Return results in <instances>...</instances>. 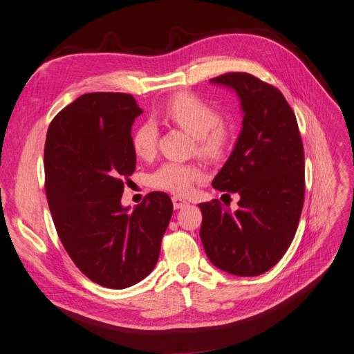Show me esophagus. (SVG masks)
<instances>
[{
	"mask_svg": "<svg viewBox=\"0 0 354 354\" xmlns=\"http://www.w3.org/2000/svg\"><path fill=\"white\" fill-rule=\"evenodd\" d=\"M187 205H189V202L185 201V199H181V197H178V196L173 197V206H174V209H181V207H185Z\"/></svg>",
	"mask_w": 354,
	"mask_h": 354,
	"instance_id": "esophagus-1",
	"label": "esophagus"
}]
</instances>
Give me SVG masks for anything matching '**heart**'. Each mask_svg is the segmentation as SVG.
<instances>
[{
	"label": "heart",
	"instance_id": "b5f03b06",
	"mask_svg": "<svg viewBox=\"0 0 354 354\" xmlns=\"http://www.w3.org/2000/svg\"><path fill=\"white\" fill-rule=\"evenodd\" d=\"M162 116L194 136L197 153L209 160H219L228 151L231 131L221 122L219 111L196 94L181 91L171 95L162 106ZM158 129L155 123L139 124L132 135L136 157L148 160L157 149ZM203 178V169L194 162L167 161L151 174V186L177 196L189 194Z\"/></svg>",
	"mask_w": 354,
	"mask_h": 354
}]
</instances>
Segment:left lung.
<instances>
[{"label": "left lung", "instance_id": "obj_1", "mask_svg": "<svg viewBox=\"0 0 354 354\" xmlns=\"http://www.w3.org/2000/svg\"><path fill=\"white\" fill-rule=\"evenodd\" d=\"M210 81L235 90L244 111L236 145L212 186L241 199L235 212L218 199L201 203V239L221 270L259 276L285 256L298 230L305 197L302 138L292 107L270 84L247 73Z\"/></svg>", "mask_w": 354, "mask_h": 354}]
</instances>
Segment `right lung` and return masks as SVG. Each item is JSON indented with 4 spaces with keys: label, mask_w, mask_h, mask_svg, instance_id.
<instances>
[{
    "label": "right lung",
    "mask_w": 354,
    "mask_h": 354,
    "mask_svg": "<svg viewBox=\"0 0 354 354\" xmlns=\"http://www.w3.org/2000/svg\"><path fill=\"white\" fill-rule=\"evenodd\" d=\"M142 113L133 95L88 93L49 124L45 192L68 256L94 283L129 288L152 270L173 202L152 192L133 210L120 203L135 171L132 124Z\"/></svg>",
    "instance_id": "add662e5"
}]
</instances>
